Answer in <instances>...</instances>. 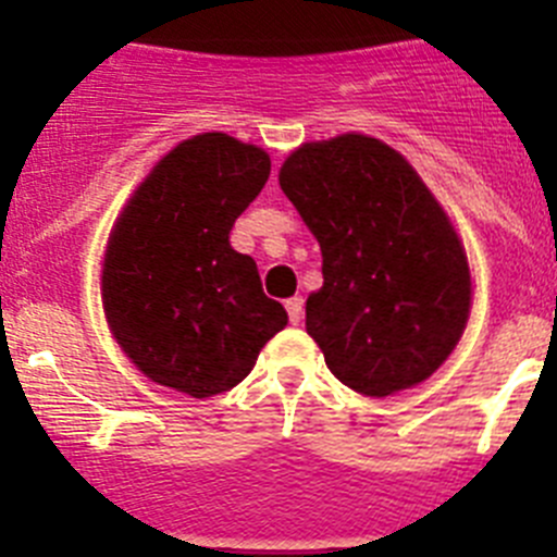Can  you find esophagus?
Here are the masks:
<instances>
[{
  "label": "esophagus",
  "mask_w": 557,
  "mask_h": 557,
  "mask_svg": "<svg viewBox=\"0 0 557 557\" xmlns=\"http://www.w3.org/2000/svg\"><path fill=\"white\" fill-rule=\"evenodd\" d=\"M284 307H287L289 323H301V318H304V298H301V295H295V298H289V301L284 304Z\"/></svg>",
  "instance_id": "1"
}]
</instances>
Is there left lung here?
<instances>
[{"label":"left lung","instance_id":"1","mask_svg":"<svg viewBox=\"0 0 557 557\" xmlns=\"http://www.w3.org/2000/svg\"><path fill=\"white\" fill-rule=\"evenodd\" d=\"M278 184L321 243L307 332L329 371L376 398L432 376L469 321L471 275L418 172L385 141L346 133L298 147Z\"/></svg>","mask_w":557,"mask_h":557}]
</instances>
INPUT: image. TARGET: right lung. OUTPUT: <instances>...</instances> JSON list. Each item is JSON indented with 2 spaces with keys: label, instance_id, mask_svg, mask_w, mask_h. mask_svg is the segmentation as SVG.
Instances as JSON below:
<instances>
[{
  "label": "right lung",
  "instance_id": "obj_1",
  "mask_svg": "<svg viewBox=\"0 0 557 557\" xmlns=\"http://www.w3.org/2000/svg\"><path fill=\"white\" fill-rule=\"evenodd\" d=\"M268 175L264 150L203 133L166 152L113 225L102 304L122 351L152 382L218 396L287 326L253 259L228 239Z\"/></svg>",
  "mask_w": 557,
  "mask_h": 557
}]
</instances>
